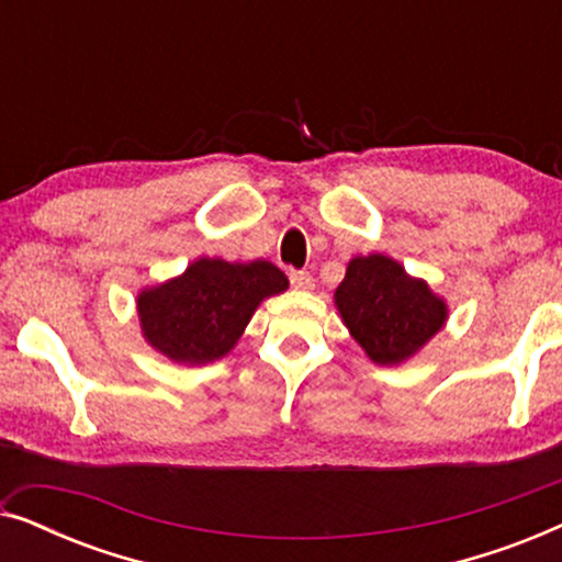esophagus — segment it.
Segmentation results:
<instances>
[{
    "mask_svg": "<svg viewBox=\"0 0 562 562\" xmlns=\"http://www.w3.org/2000/svg\"><path fill=\"white\" fill-rule=\"evenodd\" d=\"M291 286L299 291H312L314 289V276L310 271H291L289 273Z\"/></svg>",
    "mask_w": 562,
    "mask_h": 562,
    "instance_id": "34e87169",
    "label": "esophagus"
}]
</instances>
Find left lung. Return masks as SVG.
Listing matches in <instances>:
<instances>
[{"label": "left lung", "instance_id": "obj_1", "mask_svg": "<svg viewBox=\"0 0 562 562\" xmlns=\"http://www.w3.org/2000/svg\"><path fill=\"white\" fill-rule=\"evenodd\" d=\"M345 327L379 366H398L445 327L448 304L398 260L371 252L348 263L335 291Z\"/></svg>", "mask_w": 562, "mask_h": 562}]
</instances>
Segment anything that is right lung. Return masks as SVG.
Wrapping results in <instances>:
<instances>
[{
  "mask_svg": "<svg viewBox=\"0 0 562 562\" xmlns=\"http://www.w3.org/2000/svg\"><path fill=\"white\" fill-rule=\"evenodd\" d=\"M289 289L268 260L227 263L199 258L176 279L137 294V317L150 348L173 363L204 366L235 348L263 299Z\"/></svg>",
  "mask_w": 562,
  "mask_h": 562,
  "instance_id": "add662e5",
  "label": "right lung"
}]
</instances>
